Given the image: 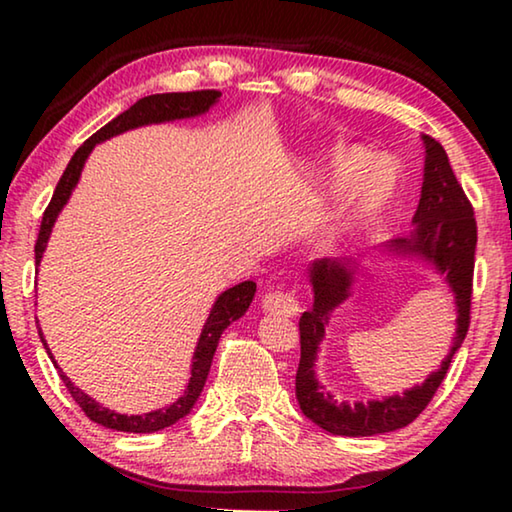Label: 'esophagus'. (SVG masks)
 Listing matches in <instances>:
<instances>
[{"mask_svg":"<svg viewBox=\"0 0 512 512\" xmlns=\"http://www.w3.org/2000/svg\"><path fill=\"white\" fill-rule=\"evenodd\" d=\"M262 309L268 314H282V316H296L298 314V298L293 293L273 291L262 296Z\"/></svg>","mask_w":512,"mask_h":512,"instance_id":"esophagus-1","label":"esophagus"}]
</instances>
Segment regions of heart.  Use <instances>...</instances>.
<instances>
[{
  "instance_id": "b5f03b06",
  "label": "heart",
  "mask_w": 512,
  "mask_h": 512,
  "mask_svg": "<svg viewBox=\"0 0 512 512\" xmlns=\"http://www.w3.org/2000/svg\"><path fill=\"white\" fill-rule=\"evenodd\" d=\"M368 167V153L357 149V146H339L332 153L327 155V162L320 173V180H323L325 194H339L341 189L348 187L354 178H359L363 169ZM388 203V196L381 194L368 183L354 189L350 194L348 203L336 216V223L332 225L327 235V244H339L345 235H352L354 230L363 228L370 221H375Z\"/></svg>"
}]
</instances>
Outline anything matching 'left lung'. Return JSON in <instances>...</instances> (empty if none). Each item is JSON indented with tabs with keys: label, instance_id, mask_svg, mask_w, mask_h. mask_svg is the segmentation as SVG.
I'll return each mask as SVG.
<instances>
[{
	"label": "left lung",
	"instance_id": "8db88e82",
	"mask_svg": "<svg viewBox=\"0 0 512 512\" xmlns=\"http://www.w3.org/2000/svg\"><path fill=\"white\" fill-rule=\"evenodd\" d=\"M424 144V178L418 210L413 214V230L406 237L386 241L372 253L381 257H400L411 262H422L433 273L443 277L447 289L454 296L456 332L447 357L440 366L422 381L406 388L404 393L386 395L381 400L348 402L336 397L320 384L316 375V361L320 343L325 339V327L332 314L345 300L352 298L354 287L366 277V257L318 259L309 264L307 277L314 293V305L300 316V363L296 375V397L300 411L334 436H377V433L397 431L411 424L431 402L433 393L443 384L452 357L465 341L470 327V300H472V273L476 248V221L474 210L463 187L452 171V164L443 146L429 135H422Z\"/></svg>",
	"mask_w": 512,
	"mask_h": 512
}]
</instances>
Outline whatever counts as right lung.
<instances>
[{"mask_svg":"<svg viewBox=\"0 0 512 512\" xmlns=\"http://www.w3.org/2000/svg\"><path fill=\"white\" fill-rule=\"evenodd\" d=\"M221 99V92L216 90H201V92H164V94H151V97H144L137 103H133L126 112H121L119 117L108 121L101 131L94 133L88 142L81 144V149L72 155L67 169L63 173V178L58 180L56 192L51 196V203L45 210V216H42V225H40V235L36 241V266H40L42 255H45L51 230H54V223L58 219V214L63 212V207L67 205L69 196H72L74 187L79 185L81 180V171L85 167V160L90 158L92 149L101 142L110 140V137L121 135L126 131H133V128L140 126H149V124H167V121H176V119H192V117H201L207 110L214 108ZM257 284L253 280L239 282L235 287L225 289L219 298L214 300V305L210 309V316H207L205 325L201 329V336H198L194 357H192V377L187 381L185 393L178 397L176 402L164 406V409H155L142 415H126V413H117L110 411L106 406L99 404L94 397L88 393H83L79 386L69 379L63 368L58 366L54 354H51L49 345L42 336V329H38L40 341L45 345V350L49 354V359L54 361V366L58 368V375L63 379V384L67 386L69 395L74 397V402L81 406L85 415L92 422L101 424L106 429H115V431H128V433H153L160 429H167L171 424H176L178 420H183L189 411L194 409L198 397L203 393L205 379L210 375V366H212V357L216 352V345H219V339L223 334V329L235 323L241 316L246 314L250 302L255 298Z\"/></svg>","mask_w":512,"mask_h":512,"instance_id":"1","label":"right lung"}]
</instances>
